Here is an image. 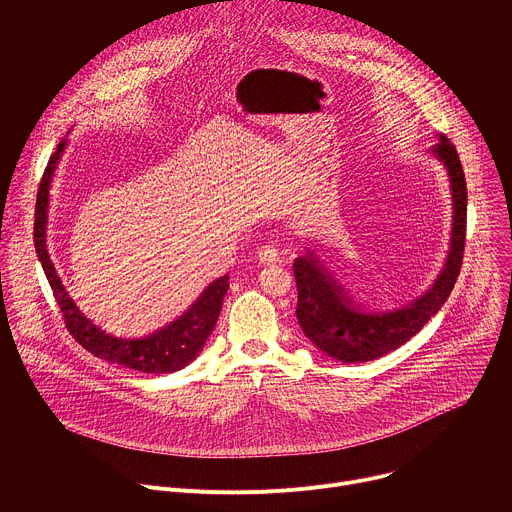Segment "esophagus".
<instances>
[{"label": "esophagus", "instance_id": "obj_1", "mask_svg": "<svg viewBox=\"0 0 512 512\" xmlns=\"http://www.w3.org/2000/svg\"><path fill=\"white\" fill-rule=\"evenodd\" d=\"M257 259H259V263H277L279 261V249H275L273 245H263V247H259V251H257Z\"/></svg>", "mask_w": 512, "mask_h": 512}]
</instances>
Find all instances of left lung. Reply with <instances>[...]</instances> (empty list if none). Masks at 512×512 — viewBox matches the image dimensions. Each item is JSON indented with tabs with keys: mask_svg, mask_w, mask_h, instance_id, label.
<instances>
[{
	"mask_svg": "<svg viewBox=\"0 0 512 512\" xmlns=\"http://www.w3.org/2000/svg\"><path fill=\"white\" fill-rule=\"evenodd\" d=\"M433 154L444 162L452 182L454 229L452 247L444 271L425 296L393 312H362L346 296L316 255L296 259L294 275L298 285V322L304 334L328 356L342 362L375 360L411 340L452 294L462 269L466 245L468 190L456 145L442 135Z\"/></svg>",
	"mask_w": 512,
	"mask_h": 512,
	"instance_id": "1",
	"label": "left lung"
}]
</instances>
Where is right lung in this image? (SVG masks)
Instances as JSON below:
<instances>
[{"label": "right lung", "instance_id": "add662e5", "mask_svg": "<svg viewBox=\"0 0 512 512\" xmlns=\"http://www.w3.org/2000/svg\"><path fill=\"white\" fill-rule=\"evenodd\" d=\"M64 139L58 143L56 152L50 156L48 166L42 174L38 194H36V212H34V247L38 253V259L42 263V269L46 273V279L52 287L54 300L62 312L64 326L72 334L83 348H87L97 358H103L107 362H117L121 367L139 371V373H152V375H164L184 369L188 362L194 360V356L204 346L206 338L210 336L218 314L223 308V298L229 289V275L218 277L212 281L202 296L192 304V308L180 316L176 322L166 326L164 330L145 336V338H115L97 326H93L91 320H87L81 310L75 306L66 294V289L48 257L46 249V214H48V190L52 182V174L56 168V162L64 150Z\"/></svg>", "mask_w": 512, "mask_h": 512}]
</instances>
